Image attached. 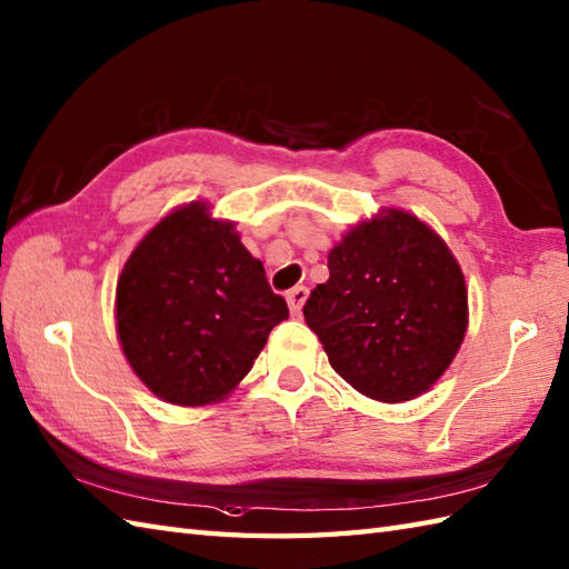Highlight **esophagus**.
Wrapping results in <instances>:
<instances>
[{
  "mask_svg": "<svg viewBox=\"0 0 569 569\" xmlns=\"http://www.w3.org/2000/svg\"><path fill=\"white\" fill-rule=\"evenodd\" d=\"M288 300V308H291V312H300V308H303V303L308 300V288L306 286H296L288 291L286 296Z\"/></svg>",
  "mask_w": 569,
  "mask_h": 569,
  "instance_id": "34e87169",
  "label": "esophagus"
}]
</instances>
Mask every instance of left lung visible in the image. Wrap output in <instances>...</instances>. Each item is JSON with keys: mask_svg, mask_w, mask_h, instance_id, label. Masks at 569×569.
Returning <instances> with one entry per match:
<instances>
[{"mask_svg": "<svg viewBox=\"0 0 569 569\" xmlns=\"http://www.w3.org/2000/svg\"><path fill=\"white\" fill-rule=\"evenodd\" d=\"M303 316L332 369L359 393L398 403L428 391L467 332V288L445 241L389 210L357 224L328 257Z\"/></svg>", "mask_w": 569, "mask_h": 569, "instance_id": "left-lung-1", "label": "left lung"}]
</instances>
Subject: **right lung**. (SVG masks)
I'll list each match as a JSON object with an SVG mask.
<instances>
[{"label": "right lung", "instance_id": "1", "mask_svg": "<svg viewBox=\"0 0 569 569\" xmlns=\"http://www.w3.org/2000/svg\"><path fill=\"white\" fill-rule=\"evenodd\" d=\"M288 318L261 261L202 202L139 241L117 283V330L137 377L168 403L220 401Z\"/></svg>", "mask_w": 569, "mask_h": 569}]
</instances>
